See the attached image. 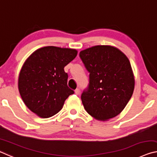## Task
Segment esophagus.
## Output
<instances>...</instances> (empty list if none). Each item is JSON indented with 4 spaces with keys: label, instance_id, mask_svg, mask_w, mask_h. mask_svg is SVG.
Segmentation results:
<instances>
[{
    "label": "esophagus",
    "instance_id": "esophagus-1",
    "mask_svg": "<svg viewBox=\"0 0 157 157\" xmlns=\"http://www.w3.org/2000/svg\"><path fill=\"white\" fill-rule=\"evenodd\" d=\"M79 93H80V91H79V89H76L75 90V94L76 95H79Z\"/></svg>",
    "mask_w": 157,
    "mask_h": 157
}]
</instances>
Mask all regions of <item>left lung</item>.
I'll return each mask as SVG.
<instances>
[{"instance_id": "8db88e82", "label": "left lung", "mask_w": 157, "mask_h": 157, "mask_svg": "<svg viewBox=\"0 0 157 157\" xmlns=\"http://www.w3.org/2000/svg\"><path fill=\"white\" fill-rule=\"evenodd\" d=\"M79 57L90 73L89 86L81 95L85 110L101 121L118 116L134 89L129 59L117 48L105 45L82 50Z\"/></svg>"}]
</instances>
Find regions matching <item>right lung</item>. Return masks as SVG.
Masks as SVG:
<instances>
[{
  "label": "right lung",
  "instance_id": "1",
  "mask_svg": "<svg viewBox=\"0 0 157 157\" xmlns=\"http://www.w3.org/2000/svg\"><path fill=\"white\" fill-rule=\"evenodd\" d=\"M77 55L75 49L46 46L28 57L18 75V87L29 109L43 118L62 109L65 100L74 94L67 85L64 67Z\"/></svg>",
  "mask_w": 157,
  "mask_h": 157
}]
</instances>
